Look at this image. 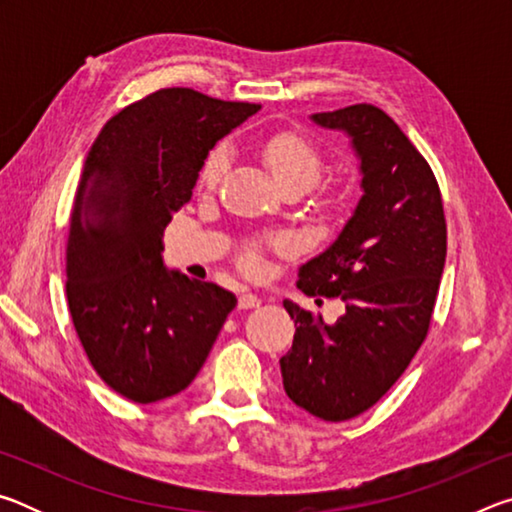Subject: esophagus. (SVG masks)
I'll return each mask as SVG.
<instances>
[{
    "label": "esophagus",
    "mask_w": 512,
    "mask_h": 512,
    "mask_svg": "<svg viewBox=\"0 0 512 512\" xmlns=\"http://www.w3.org/2000/svg\"><path fill=\"white\" fill-rule=\"evenodd\" d=\"M259 305H262V300H259L255 293L246 291V293H241V296H239V309H255Z\"/></svg>",
    "instance_id": "obj_1"
}]
</instances>
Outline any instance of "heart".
<instances>
[{
    "instance_id": "b5f03b06",
    "label": "heart",
    "mask_w": 512,
    "mask_h": 512,
    "mask_svg": "<svg viewBox=\"0 0 512 512\" xmlns=\"http://www.w3.org/2000/svg\"><path fill=\"white\" fill-rule=\"evenodd\" d=\"M257 155L266 164L268 173L280 189H307L318 183L323 173L325 160L318 146L309 140L307 135L296 131H280L266 135L257 142ZM228 171V151L223 146H216L210 153L198 173V185L203 189H214L221 183V178ZM244 264L250 271H255L259 259L255 253L244 257Z\"/></svg>"
}]
</instances>
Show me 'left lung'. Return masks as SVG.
<instances>
[{
    "instance_id": "8db88e82",
    "label": "left lung",
    "mask_w": 512,
    "mask_h": 512,
    "mask_svg": "<svg viewBox=\"0 0 512 512\" xmlns=\"http://www.w3.org/2000/svg\"><path fill=\"white\" fill-rule=\"evenodd\" d=\"M311 121L350 137L363 194L339 237L298 271V289L339 296L345 314L327 325L284 300L296 336L280 368L293 404L341 422L379 402L420 350L445 268L447 225L436 176L384 110L357 103Z\"/></svg>"
}]
</instances>
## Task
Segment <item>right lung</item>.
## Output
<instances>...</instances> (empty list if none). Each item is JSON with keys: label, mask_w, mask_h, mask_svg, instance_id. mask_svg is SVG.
Returning <instances> with one entry per match:
<instances>
[{"label": "right lung", "mask_w": 512, "mask_h": 512, "mask_svg": "<svg viewBox=\"0 0 512 512\" xmlns=\"http://www.w3.org/2000/svg\"><path fill=\"white\" fill-rule=\"evenodd\" d=\"M259 110L189 88L131 103L85 158L67 239V302L97 375L137 404L192 384L235 293L162 259V232L189 203L207 153Z\"/></svg>", "instance_id": "1"}]
</instances>
